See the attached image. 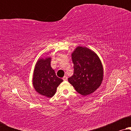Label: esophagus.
I'll use <instances>...</instances> for the list:
<instances>
[{
    "label": "esophagus",
    "mask_w": 131,
    "mask_h": 131,
    "mask_svg": "<svg viewBox=\"0 0 131 131\" xmlns=\"http://www.w3.org/2000/svg\"><path fill=\"white\" fill-rule=\"evenodd\" d=\"M62 79H63L64 80H67V77L66 76H64L63 78H62Z\"/></svg>",
    "instance_id": "obj_1"
}]
</instances>
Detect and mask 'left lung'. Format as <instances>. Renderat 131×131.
I'll return each mask as SVG.
<instances>
[{"mask_svg":"<svg viewBox=\"0 0 131 131\" xmlns=\"http://www.w3.org/2000/svg\"><path fill=\"white\" fill-rule=\"evenodd\" d=\"M74 74L69 82L79 94L86 96L101 86L104 78L103 66L98 55L85 46H78L71 53Z\"/></svg>","mask_w":131,"mask_h":131,"instance_id":"left-lung-1","label":"left lung"}]
</instances>
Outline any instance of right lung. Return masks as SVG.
<instances>
[{
	"instance_id": "add662e5",
	"label": "right lung",
	"mask_w": 131,
	"mask_h": 131,
	"mask_svg": "<svg viewBox=\"0 0 131 131\" xmlns=\"http://www.w3.org/2000/svg\"><path fill=\"white\" fill-rule=\"evenodd\" d=\"M49 57L37 60L33 71L32 83L35 91L41 95L51 98L54 95L57 88L63 81L55 74L51 66Z\"/></svg>"
}]
</instances>
